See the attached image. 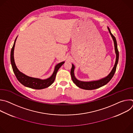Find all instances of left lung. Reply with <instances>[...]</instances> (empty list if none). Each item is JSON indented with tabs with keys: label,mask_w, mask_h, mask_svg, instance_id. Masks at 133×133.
I'll return each instance as SVG.
<instances>
[{
	"label": "left lung",
	"mask_w": 133,
	"mask_h": 133,
	"mask_svg": "<svg viewBox=\"0 0 133 133\" xmlns=\"http://www.w3.org/2000/svg\"><path fill=\"white\" fill-rule=\"evenodd\" d=\"M107 28L114 41V43L115 53L116 54V62H115V65L114 66L111 72L106 77L98 81H91V82H83V81H80L77 79L75 77V75H74L75 66L73 64H72V67L70 70V74H71L72 81H73L74 83L76 84V85L81 88H82L83 89H86V90H92V89H95L99 87H101L105 85L106 84H107L111 80V79L112 78L114 75L116 71V67L118 64V58H119V51L118 50L117 44V42H116L115 37L111 33L109 27H107Z\"/></svg>",
	"instance_id": "1"
}]
</instances>
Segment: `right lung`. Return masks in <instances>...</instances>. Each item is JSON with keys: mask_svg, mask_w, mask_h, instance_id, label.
Returning a JSON list of instances; mask_svg holds the SVG:
<instances>
[{"mask_svg": "<svg viewBox=\"0 0 133 133\" xmlns=\"http://www.w3.org/2000/svg\"><path fill=\"white\" fill-rule=\"evenodd\" d=\"M17 37H16V38L15 41V42L11 48V53H10L11 64L12 66L13 71L16 76L17 79L24 86L30 88L35 89H42L50 86L55 81L57 72L59 68L64 64L65 62H61L57 65L55 67V69L53 72V74L49 78L47 79H41L39 78L29 77L28 76L25 75L24 74L22 73V72H21L17 68L15 63L14 57V48H15V43L17 39Z\"/></svg>", "mask_w": 133, "mask_h": 133, "instance_id": "1", "label": "right lung"}]
</instances>
